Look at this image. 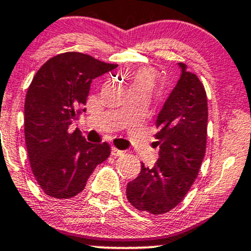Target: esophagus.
<instances>
[{"instance_id":"esophagus-1","label":"esophagus","mask_w":251,"mask_h":251,"mask_svg":"<svg viewBox=\"0 0 251 251\" xmlns=\"http://www.w3.org/2000/svg\"><path fill=\"white\" fill-rule=\"evenodd\" d=\"M111 153H112V156H121V155H124V151L119 150V149H117L115 147H112Z\"/></svg>"}]
</instances>
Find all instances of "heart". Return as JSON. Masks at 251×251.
Returning <instances> with one entry per match:
<instances>
[{
    "instance_id": "1",
    "label": "heart",
    "mask_w": 251,
    "mask_h": 251,
    "mask_svg": "<svg viewBox=\"0 0 251 251\" xmlns=\"http://www.w3.org/2000/svg\"><path fill=\"white\" fill-rule=\"evenodd\" d=\"M157 85V75L151 69H140L130 79V90L143 92L149 96Z\"/></svg>"
}]
</instances>
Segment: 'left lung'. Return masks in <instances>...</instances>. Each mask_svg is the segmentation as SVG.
I'll return each instance as SVG.
<instances>
[{
  "label": "left lung",
  "mask_w": 251,
  "mask_h": 251,
  "mask_svg": "<svg viewBox=\"0 0 251 251\" xmlns=\"http://www.w3.org/2000/svg\"><path fill=\"white\" fill-rule=\"evenodd\" d=\"M182 74L156 120L155 167L142 163L140 173L127 183L126 197L133 207L163 214L177 206L199 173L207 139V96L195 74L178 63Z\"/></svg>",
  "instance_id": "obj_1"
}]
</instances>
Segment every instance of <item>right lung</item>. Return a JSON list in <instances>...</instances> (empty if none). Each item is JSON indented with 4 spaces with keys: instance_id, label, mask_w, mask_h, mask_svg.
Listing matches in <instances>:
<instances>
[{
    "instance_id": "add662e5",
    "label": "right lung",
    "mask_w": 251,
    "mask_h": 251,
    "mask_svg": "<svg viewBox=\"0 0 251 251\" xmlns=\"http://www.w3.org/2000/svg\"><path fill=\"white\" fill-rule=\"evenodd\" d=\"M117 67L65 52L50 58L33 77L25 100V140L33 175L49 197H75L108 158L106 142H87L78 128L69 132V126L85 111L93 79Z\"/></svg>"
}]
</instances>
